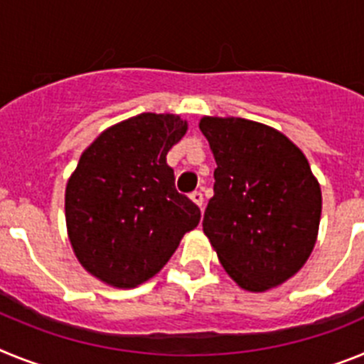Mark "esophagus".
Segmentation results:
<instances>
[{
	"label": "esophagus",
	"mask_w": 364,
	"mask_h": 364,
	"mask_svg": "<svg viewBox=\"0 0 364 364\" xmlns=\"http://www.w3.org/2000/svg\"><path fill=\"white\" fill-rule=\"evenodd\" d=\"M191 200L194 201L196 205H198V207H203V194H201V192H192L191 194Z\"/></svg>",
	"instance_id": "obj_1"
}]
</instances>
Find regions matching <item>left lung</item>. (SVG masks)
<instances>
[{"label":"left lung","instance_id":"left-lung-1","mask_svg":"<svg viewBox=\"0 0 364 364\" xmlns=\"http://www.w3.org/2000/svg\"><path fill=\"white\" fill-rule=\"evenodd\" d=\"M218 168L203 232L242 289L293 277L315 247L322 194L306 156L282 132L240 117H203Z\"/></svg>","mask_w":364,"mask_h":364}]
</instances>
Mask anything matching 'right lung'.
Returning <instances> with one entry per match:
<instances>
[{"label": "right lung", "mask_w": 364, "mask_h": 364, "mask_svg": "<svg viewBox=\"0 0 364 364\" xmlns=\"http://www.w3.org/2000/svg\"><path fill=\"white\" fill-rule=\"evenodd\" d=\"M186 129L173 113H141L82 151L65 186V225L77 260L100 282H146L200 223V208L176 191L166 164Z\"/></svg>", "instance_id": "right-lung-1"}]
</instances>
